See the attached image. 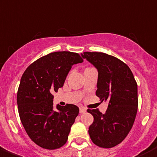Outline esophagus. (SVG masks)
Returning <instances> with one entry per match:
<instances>
[{
    "mask_svg": "<svg viewBox=\"0 0 157 157\" xmlns=\"http://www.w3.org/2000/svg\"><path fill=\"white\" fill-rule=\"evenodd\" d=\"M86 111V108H84V107H80L79 108V113H84Z\"/></svg>",
    "mask_w": 157,
    "mask_h": 157,
    "instance_id": "obj_1",
    "label": "esophagus"
}]
</instances>
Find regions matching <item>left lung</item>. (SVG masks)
Instances as JSON below:
<instances>
[{"label": "left lung", "instance_id": "obj_1", "mask_svg": "<svg viewBox=\"0 0 157 157\" xmlns=\"http://www.w3.org/2000/svg\"><path fill=\"white\" fill-rule=\"evenodd\" d=\"M82 57L98 71L96 95L109 105L103 114L98 109H88L94 121L89 127L93 143L109 148L124 140L134 123L138 97L137 84L130 68L119 59L103 52H83Z\"/></svg>", "mask_w": 157, "mask_h": 157}]
</instances>
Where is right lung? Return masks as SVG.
I'll list each match as a JSON object with an SVG mask.
<instances>
[{"instance_id": "right-lung-1", "label": "right lung", "mask_w": 157, "mask_h": 157, "mask_svg": "<svg viewBox=\"0 0 157 157\" xmlns=\"http://www.w3.org/2000/svg\"><path fill=\"white\" fill-rule=\"evenodd\" d=\"M82 62L75 52H52L23 74L17 98L19 115L27 134L41 148H59L67 140L79 109L73 104L57 105L54 109L52 93L63 86L72 66Z\"/></svg>"}]
</instances>
